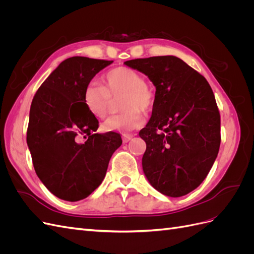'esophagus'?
<instances>
[{"instance_id":"obj_1","label":"esophagus","mask_w":254,"mask_h":254,"mask_svg":"<svg viewBox=\"0 0 254 254\" xmlns=\"http://www.w3.org/2000/svg\"><path fill=\"white\" fill-rule=\"evenodd\" d=\"M123 142H124V143H127V142H129L130 140H131L132 139V137H133V135L132 134H123Z\"/></svg>"}]
</instances>
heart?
I'll list each match as a JSON object with an SVG mask.
<instances>
[{
    "label": "heart",
    "mask_w": 254,
    "mask_h": 254,
    "mask_svg": "<svg viewBox=\"0 0 254 254\" xmlns=\"http://www.w3.org/2000/svg\"><path fill=\"white\" fill-rule=\"evenodd\" d=\"M104 83L91 81L83 94V102L88 110L99 119L108 114L112 98L124 96L121 101V110L125 111L107 119L105 131L128 133L142 127L144 118L139 112L147 113L153 106V93L146 86L143 76L132 68L115 67L105 75Z\"/></svg>",
    "instance_id": "b5f03b06"
}]
</instances>
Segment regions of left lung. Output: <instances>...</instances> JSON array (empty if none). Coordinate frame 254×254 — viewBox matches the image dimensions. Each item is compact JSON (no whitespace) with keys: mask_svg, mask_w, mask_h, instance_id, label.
Listing matches in <instances>:
<instances>
[{"mask_svg":"<svg viewBox=\"0 0 254 254\" xmlns=\"http://www.w3.org/2000/svg\"><path fill=\"white\" fill-rule=\"evenodd\" d=\"M124 64L156 87L151 118L139 133L146 142V178L163 195H187L205 179L220 146V114L210 84L175 56Z\"/></svg>","mask_w":254,"mask_h":254,"instance_id":"8db88e82","label":"left lung"}]
</instances>
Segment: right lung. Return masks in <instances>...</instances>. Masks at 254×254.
I'll list each match as a JSON object with an SVG mask.
<instances>
[{
    "label": "right lung",
    "mask_w": 254,
    "mask_h": 254,
    "mask_svg": "<svg viewBox=\"0 0 254 254\" xmlns=\"http://www.w3.org/2000/svg\"><path fill=\"white\" fill-rule=\"evenodd\" d=\"M112 60L75 56L63 61L38 89L26 141L34 168L52 194L66 201L88 197L104 180L122 145L117 132L93 133L98 121L84 105V90ZM87 140L83 143L79 137Z\"/></svg>",
    "instance_id": "right-lung-1"
}]
</instances>
